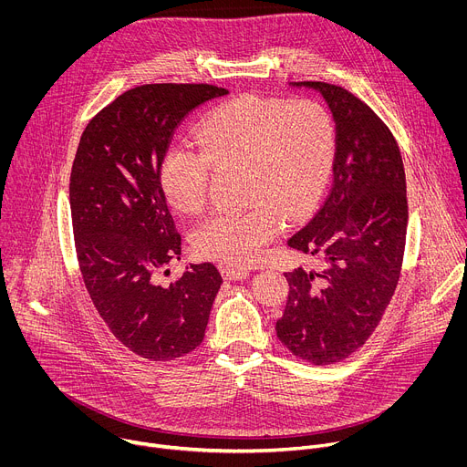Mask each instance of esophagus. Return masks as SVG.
<instances>
[{
	"label": "esophagus",
	"instance_id": "esophagus-1",
	"mask_svg": "<svg viewBox=\"0 0 467 467\" xmlns=\"http://www.w3.org/2000/svg\"><path fill=\"white\" fill-rule=\"evenodd\" d=\"M222 275L229 281H240V279H247L251 272L245 268H236V265H225V268H222Z\"/></svg>",
	"mask_w": 467,
	"mask_h": 467
}]
</instances>
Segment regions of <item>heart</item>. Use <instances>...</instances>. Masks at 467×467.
Returning <instances> with one entry per match:
<instances>
[{
    "mask_svg": "<svg viewBox=\"0 0 467 467\" xmlns=\"http://www.w3.org/2000/svg\"><path fill=\"white\" fill-rule=\"evenodd\" d=\"M197 148L171 146L162 155L161 186L175 211L192 216L207 203L211 166L245 170L253 205L213 214L193 233L199 254L240 268L262 260L281 231V216L297 220L314 205L335 157V125L310 99L242 96L199 123Z\"/></svg>",
    "mask_w": 467,
    "mask_h": 467,
    "instance_id": "1",
    "label": "heart"
}]
</instances>
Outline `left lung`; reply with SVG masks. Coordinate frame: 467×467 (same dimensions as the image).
Segmentation results:
<instances>
[{
  "label": "left lung",
  "mask_w": 467,
  "mask_h": 467,
  "mask_svg": "<svg viewBox=\"0 0 467 467\" xmlns=\"http://www.w3.org/2000/svg\"><path fill=\"white\" fill-rule=\"evenodd\" d=\"M337 123L332 186L314 218L288 245L319 258L317 270L285 274L288 301L275 330L316 366L355 353L379 325L401 272L409 205L401 151L389 129L342 87L303 81Z\"/></svg>",
  "instance_id": "8db88e82"
}]
</instances>
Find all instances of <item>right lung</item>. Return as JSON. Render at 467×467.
Segmentation results:
<instances>
[{"mask_svg":"<svg viewBox=\"0 0 467 467\" xmlns=\"http://www.w3.org/2000/svg\"><path fill=\"white\" fill-rule=\"evenodd\" d=\"M213 85H142L85 129L70 177L76 251L85 286L112 335L150 360H173L203 342L222 275L211 262L168 286L155 275L181 254L159 168L175 127L227 96Z\"/></svg>","mask_w":467,"mask_h":467,"instance_id":"1","label":"right lung"}]
</instances>
